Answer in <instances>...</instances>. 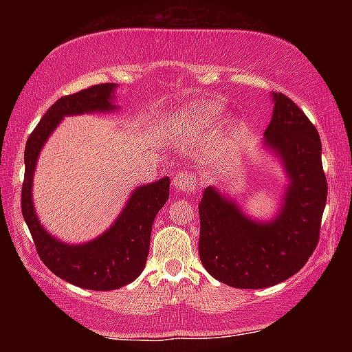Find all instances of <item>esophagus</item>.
<instances>
[{"label":"esophagus","mask_w":352,"mask_h":352,"mask_svg":"<svg viewBox=\"0 0 352 352\" xmlns=\"http://www.w3.org/2000/svg\"><path fill=\"white\" fill-rule=\"evenodd\" d=\"M173 186H175L177 190L192 192L195 190L197 179L192 173H179V175H176L175 179H173Z\"/></svg>","instance_id":"1"}]
</instances>
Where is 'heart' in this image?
Wrapping results in <instances>:
<instances>
[{
    "label": "heart",
    "mask_w": 352,
    "mask_h": 352,
    "mask_svg": "<svg viewBox=\"0 0 352 352\" xmlns=\"http://www.w3.org/2000/svg\"><path fill=\"white\" fill-rule=\"evenodd\" d=\"M221 112V105L216 100H208V102L204 104H195L189 105V107L182 109L179 112V123L182 124H205L210 122L211 118H214L216 115Z\"/></svg>",
    "instance_id": "obj_1"
}]
</instances>
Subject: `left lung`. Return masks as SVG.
<instances>
[{
  "label": "left lung",
  "instance_id": "left-lung-1",
  "mask_svg": "<svg viewBox=\"0 0 352 352\" xmlns=\"http://www.w3.org/2000/svg\"><path fill=\"white\" fill-rule=\"evenodd\" d=\"M264 144L282 158L290 184L271 223L248 219L237 205L206 187L199 204V254L216 280L234 288H264L295 276L314 253L327 204L319 133L305 112L274 93Z\"/></svg>",
  "mask_w": 352,
  "mask_h": 352
}]
</instances>
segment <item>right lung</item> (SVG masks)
Wrapping results in <instances>:
<instances>
[{"instance_id":"add662e5","label":"right lung","mask_w":352,"mask_h":352,"mask_svg":"<svg viewBox=\"0 0 352 352\" xmlns=\"http://www.w3.org/2000/svg\"><path fill=\"white\" fill-rule=\"evenodd\" d=\"M113 83H102L62 96L47 109L30 133L25 146V176L22 184V214L30 230L38 256L57 277L86 290L107 292L122 288L146 267L153 219L170 197V177L141 186L107 232L93 242L67 245L51 237L36 219L32 201V181L36 160L46 139L65 115L110 112Z\"/></svg>"}]
</instances>
